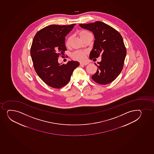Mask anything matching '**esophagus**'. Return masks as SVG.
I'll list each match as a JSON object with an SVG mask.
<instances>
[{"mask_svg": "<svg viewBox=\"0 0 154 154\" xmlns=\"http://www.w3.org/2000/svg\"><path fill=\"white\" fill-rule=\"evenodd\" d=\"M88 63L87 62H84V63H80V65H87Z\"/></svg>", "mask_w": 154, "mask_h": 154, "instance_id": "34e87169", "label": "esophagus"}]
</instances>
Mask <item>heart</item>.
<instances>
[{"label": "heart", "mask_w": 154, "mask_h": 154, "mask_svg": "<svg viewBox=\"0 0 154 154\" xmlns=\"http://www.w3.org/2000/svg\"><path fill=\"white\" fill-rule=\"evenodd\" d=\"M90 33L86 30H81L79 33V35L81 39L83 40V38H84L88 34H90ZM70 42V37H69L67 38L66 41H65V46L68 47L69 46ZM86 55H87V52L86 51H76L73 52V53L71 55V57L74 60H78L79 61H83L86 59Z\"/></svg>", "instance_id": "obj_1"}]
</instances>
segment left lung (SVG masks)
Returning a JSON list of instances; mask_svg holds the SVG:
<instances>
[{
    "mask_svg": "<svg viewBox=\"0 0 154 154\" xmlns=\"http://www.w3.org/2000/svg\"><path fill=\"white\" fill-rule=\"evenodd\" d=\"M79 25L92 31L94 35L95 39L90 59L97 58L100 55L102 57L98 65L95 63L98 69L92 79L99 84L112 83L122 70L126 56V49L121 35L113 28L100 21Z\"/></svg>",
    "mask_w": 154,
    "mask_h": 154,
    "instance_id": "1",
    "label": "left lung"
}]
</instances>
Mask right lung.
<instances>
[{
  "mask_svg": "<svg viewBox=\"0 0 154 154\" xmlns=\"http://www.w3.org/2000/svg\"><path fill=\"white\" fill-rule=\"evenodd\" d=\"M75 25H51L38 31L33 39L30 54L34 69L46 84L54 88L67 84L73 70L79 66L75 61L66 64L58 62L59 56L67 50L65 37Z\"/></svg>",
  "mask_w": 154,
  "mask_h": 154,
  "instance_id": "obj_1",
  "label": "right lung"
}]
</instances>
